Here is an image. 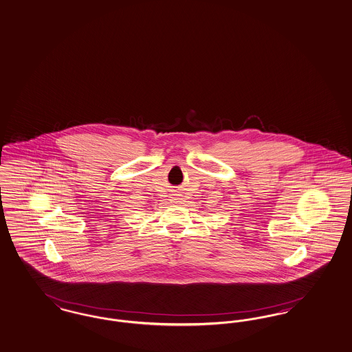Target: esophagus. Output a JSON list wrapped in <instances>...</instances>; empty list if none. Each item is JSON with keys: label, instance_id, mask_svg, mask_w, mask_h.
Segmentation results:
<instances>
[{"label": "esophagus", "instance_id": "esophagus-1", "mask_svg": "<svg viewBox=\"0 0 352 352\" xmlns=\"http://www.w3.org/2000/svg\"><path fill=\"white\" fill-rule=\"evenodd\" d=\"M181 200H182V199H174L173 203H181Z\"/></svg>", "mask_w": 352, "mask_h": 352}]
</instances>
